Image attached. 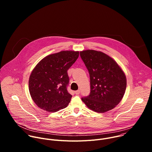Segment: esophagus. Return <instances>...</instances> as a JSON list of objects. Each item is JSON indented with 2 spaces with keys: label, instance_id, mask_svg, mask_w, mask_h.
I'll return each instance as SVG.
<instances>
[{
  "label": "esophagus",
  "instance_id": "1",
  "mask_svg": "<svg viewBox=\"0 0 152 152\" xmlns=\"http://www.w3.org/2000/svg\"><path fill=\"white\" fill-rule=\"evenodd\" d=\"M75 93V94H76V95H78V94H80V90H77V91H76Z\"/></svg>",
  "mask_w": 152,
  "mask_h": 152
}]
</instances>
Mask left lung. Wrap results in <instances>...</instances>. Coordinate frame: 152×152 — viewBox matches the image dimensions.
<instances>
[{
    "label": "left lung",
    "mask_w": 152,
    "mask_h": 152,
    "mask_svg": "<svg viewBox=\"0 0 152 152\" xmlns=\"http://www.w3.org/2000/svg\"><path fill=\"white\" fill-rule=\"evenodd\" d=\"M90 77V93L82 100L89 109L99 113L110 111L121 100L126 77L118 64L106 54L94 50L80 52Z\"/></svg>",
    "instance_id": "1"
}]
</instances>
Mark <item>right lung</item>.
Listing matches in <instances>:
<instances>
[{
  "mask_svg": "<svg viewBox=\"0 0 152 152\" xmlns=\"http://www.w3.org/2000/svg\"><path fill=\"white\" fill-rule=\"evenodd\" d=\"M79 52L66 50L41 59L32 70L29 90L35 103L50 113L66 107L72 96L68 92L67 70L78 58Z\"/></svg>",
  "mask_w": 152,
  "mask_h": 152,
  "instance_id": "right-lung-1",
  "label": "right lung"
}]
</instances>
